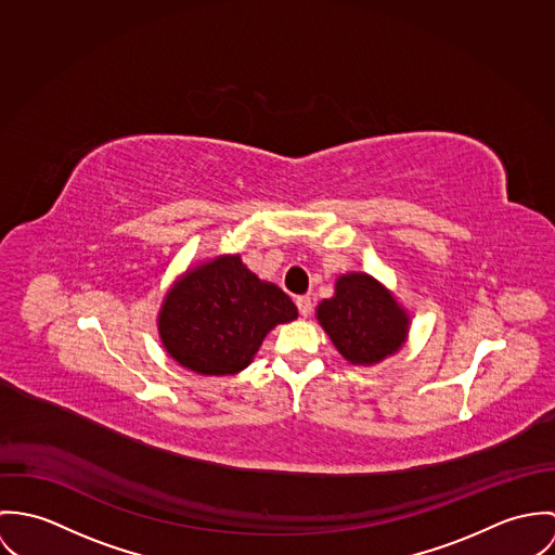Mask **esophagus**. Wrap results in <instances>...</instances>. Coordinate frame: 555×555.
<instances>
[{
	"mask_svg": "<svg viewBox=\"0 0 555 555\" xmlns=\"http://www.w3.org/2000/svg\"><path fill=\"white\" fill-rule=\"evenodd\" d=\"M296 307H298L302 317H308V314L312 312V300H310L308 296H300V298L296 300Z\"/></svg>",
	"mask_w": 555,
	"mask_h": 555,
	"instance_id": "obj_1",
	"label": "esophagus"
}]
</instances>
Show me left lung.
<instances>
[{"mask_svg":"<svg viewBox=\"0 0 555 555\" xmlns=\"http://www.w3.org/2000/svg\"><path fill=\"white\" fill-rule=\"evenodd\" d=\"M334 347L351 364H376L396 353L409 332V317L369 274L336 281V294L317 308Z\"/></svg>","mask_w":555,"mask_h":555,"instance_id":"1","label":"left lung"}]
</instances>
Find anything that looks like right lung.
<instances>
[{
	"instance_id": "add662e5",
	"label": "right lung",
	"mask_w": 555,
	"mask_h": 555,
	"mask_svg": "<svg viewBox=\"0 0 555 555\" xmlns=\"http://www.w3.org/2000/svg\"><path fill=\"white\" fill-rule=\"evenodd\" d=\"M298 308L272 283L259 281L241 257H217L170 289L159 312L166 351L199 374L247 369L266 334L294 321Z\"/></svg>"
}]
</instances>
